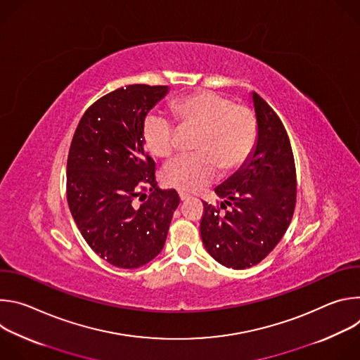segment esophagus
<instances>
[{"instance_id": "obj_1", "label": "esophagus", "mask_w": 360, "mask_h": 360, "mask_svg": "<svg viewBox=\"0 0 360 360\" xmlns=\"http://www.w3.org/2000/svg\"><path fill=\"white\" fill-rule=\"evenodd\" d=\"M179 198H181V200H186V199H189L191 198V195L189 193H186V192H179Z\"/></svg>"}]
</instances>
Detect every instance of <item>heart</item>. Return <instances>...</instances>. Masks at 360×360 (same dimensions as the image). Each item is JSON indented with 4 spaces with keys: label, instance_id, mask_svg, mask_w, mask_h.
<instances>
[{
    "label": "heart",
    "instance_id": "heart-1",
    "mask_svg": "<svg viewBox=\"0 0 360 360\" xmlns=\"http://www.w3.org/2000/svg\"><path fill=\"white\" fill-rule=\"evenodd\" d=\"M182 128L198 129L192 155L168 161L161 178L167 186L192 192L212 182L218 172L231 175L252 157L258 143V121L253 111L211 91L182 96L172 102ZM142 138L150 153L168 157L178 145V127L167 117L149 114Z\"/></svg>",
    "mask_w": 360,
    "mask_h": 360
}]
</instances>
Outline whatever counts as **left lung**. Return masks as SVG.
<instances>
[{"label": "left lung", "mask_w": 360, "mask_h": 360, "mask_svg": "<svg viewBox=\"0 0 360 360\" xmlns=\"http://www.w3.org/2000/svg\"><path fill=\"white\" fill-rule=\"evenodd\" d=\"M258 143L249 161L215 189L224 202H203L200 238L226 268L246 269L274 250L296 205V168L288 132L268 102L252 94Z\"/></svg>", "instance_id": "1"}]
</instances>
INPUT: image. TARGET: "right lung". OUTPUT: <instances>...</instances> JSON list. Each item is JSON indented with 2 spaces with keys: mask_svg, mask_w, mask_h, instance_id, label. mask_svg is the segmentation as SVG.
Here are the masks:
<instances>
[{
  "mask_svg": "<svg viewBox=\"0 0 360 360\" xmlns=\"http://www.w3.org/2000/svg\"><path fill=\"white\" fill-rule=\"evenodd\" d=\"M167 85L118 88L85 111L67 162V200L89 248L108 264L139 268L162 250L179 205L175 189L161 191L155 161L143 148L146 114Z\"/></svg>",
  "mask_w": 360,
  "mask_h": 360,
  "instance_id": "obj_1",
  "label": "right lung"
}]
</instances>
